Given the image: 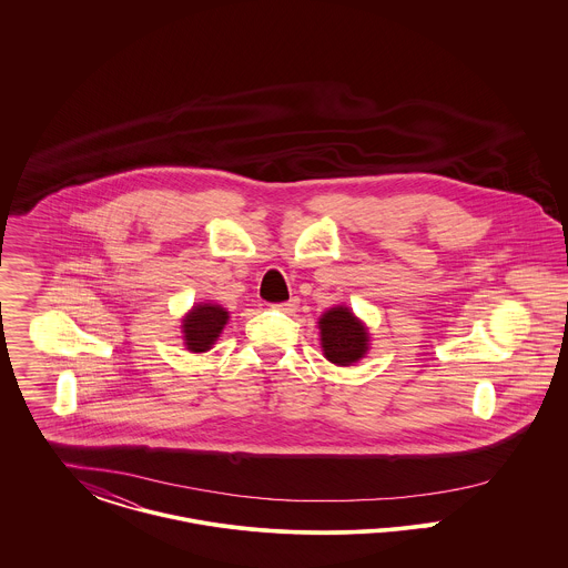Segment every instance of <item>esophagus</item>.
Returning <instances> with one entry per match:
<instances>
[{
    "mask_svg": "<svg viewBox=\"0 0 568 568\" xmlns=\"http://www.w3.org/2000/svg\"><path fill=\"white\" fill-rule=\"evenodd\" d=\"M297 304H300V300H297V297H290V300H285V302H276V304H272V308L283 311V313H294L297 308Z\"/></svg>",
    "mask_w": 568,
    "mask_h": 568,
    "instance_id": "34e87169",
    "label": "esophagus"
}]
</instances>
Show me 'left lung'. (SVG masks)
I'll return each mask as SVG.
<instances>
[{
	"label": "left lung",
	"instance_id": "left-lung-1",
	"mask_svg": "<svg viewBox=\"0 0 568 568\" xmlns=\"http://www.w3.org/2000/svg\"><path fill=\"white\" fill-rule=\"evenodd\" d=\"M322 347L332 364L349 366L368 349V332L345 306L327 311L320 320Z\"/></svg>",
	"mask_w": 568,
	"mask_h": 568
}]
</instances>
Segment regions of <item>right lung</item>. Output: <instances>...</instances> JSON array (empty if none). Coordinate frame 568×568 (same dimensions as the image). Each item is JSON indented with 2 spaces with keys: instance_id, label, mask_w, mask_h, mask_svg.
Here are the masks:
<instances>
[{
  "instance_id": "add662e5",
  "label": "right lung",
  "mask_w": 568,
  "mask_h": 568,
  "mask_svg": "<svg viewBox=\"0 0 568 568\" xmlns=\"http://www.w3.org/2000/svg\"><path fill=\"white\" fill-rule=\"evenodd\" d=\"M227 324V311L216 304H197L190 315L183 320L185 345L193 353L209 352Z\"/></svg>"
}]
</instances>
